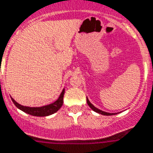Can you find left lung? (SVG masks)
<instances>
[{
  "label": "left lung",
  "instance_id": "obj_1",
  "mask_svg": "<svg viewBox=\"0 0 153 153\" xmlns=\"http://www.w3.org/2000/svg\"><path fill=\"white\" fill-rule=\"evenodd\" d=\"M87 102H88V105H89V107L93 110V111L97 112V113H98V114H102V115H105V116H110V115H114V114H117V113H107V112H105V111H102V110H100V109H99V108H97V107H95L92 104H91L90 101H89V100H88V98L87 97Z\"/></svg>",
  "mask_w": 153,
  "mask_h": 153
}]
</instances>
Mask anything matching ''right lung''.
<instances>
[{
    "instance_id": "obj_1",
    "label": "right lung",
    "mask_w": 153,
    "mask_h": 153,
    "mask_svg": "<svg viewBox=\"0 0 153 153\" xmlns=\"http://www.w3.org/2000/svg\"><path fill=\"white\" fill-rule=\"evenodd\" d=\"M64 93H65V89H63L62 93L58 97V99L56 100V101H54L52 104L49 105H45V106H41V107H28V106H23V105H20L18 102H16L11 97V100L15 105L17 108H19L20 110H22L24 113L32 115V116H36V117H46V116H49L51 114H53L60 109L63 105V97H64Z\"/></svg>"
}]
</instances>
